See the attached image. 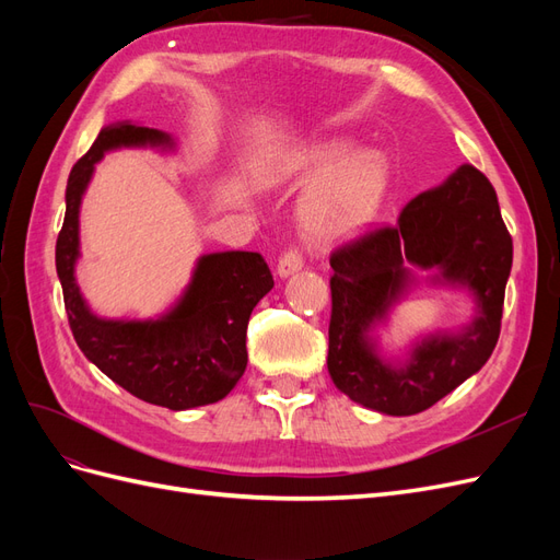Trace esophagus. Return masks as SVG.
<instances>
[{"label":"esophagus","instance_id":"34e87169","mask_svg":"<svg viewBox=\"0 0 560 560\" xmlns=\"http://www.w3.org/2000/svg\"><path fill=\"white\" fill-rule=\"evenodd\" d=\"M303 268V257L299 254V249H287L282 257L278 259V276L280 278H290Z\"/></svg>","mask_w":560,"mask_h":560}]
</instances>
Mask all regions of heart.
<instances>
[{"label":"heart","instance_id":"b5f03b06","mask_svg":"<svg viewBox=\"0 0 560 560\" xmlns=\"http://www.w3.org/2000/svg\"><path fill=\"white\" fill-rule=\"evenodd\" d=\"M346 140L282 151L264 167L268 184L287 177L317 179L301 202V226L317 243H341L374 222L389 186V163L378 149L352 158Z\"/></svg>","mask_w":560,"mask_h":560}]
</instances>
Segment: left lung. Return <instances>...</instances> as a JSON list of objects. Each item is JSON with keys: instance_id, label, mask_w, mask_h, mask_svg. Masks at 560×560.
I'll list each match as a JSON object with an SVG mask.
<instances>
[{"instance_id": "obj_1", "label": "left lung", "mask_w": 560, "mask_h": 560, "mask_svg": "<svg viewBox=\"0 0 560 560\" xmlns=\"http://www.w3.org/2000/svg\"><path fill=\"white\" fill-rule=\"evenodd\" d=\"M512 254L493 184L467 163L406 202L395 226L338 247L329 259L334 385L387 416L420 413L453 393L495 350ZM409 265L430 269L433 283L469 291L478 308L463 330L423 337L404 363H393L380 354L373 329L415 281Z\"/></svg>"}]
</instances>
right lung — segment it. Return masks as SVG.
<instances>
[{
    "label": "right lung",
    "mask_w": 560,
    "mask_h": 560,
    "mask_svg": "<svg viewBox=\"0 0 560 560\" xmlns=\"http://www.w3.org/2000/svg\"><path fill=\"white\" fill-rule=\"evenodd\" d=\"M124 147L175 149L171 135L138 124L100 130L89 154L67 179L65 222L56 243V270L74 341L105 376L142 401L186 411L224 399L247 366V322L273 290V276L257 252H212L196 261L191 282L171 311L151 319H107L83 299L79 261V210L95 163Z\"/></svg>",
    "instance_id": "1"
}]
</instances>
